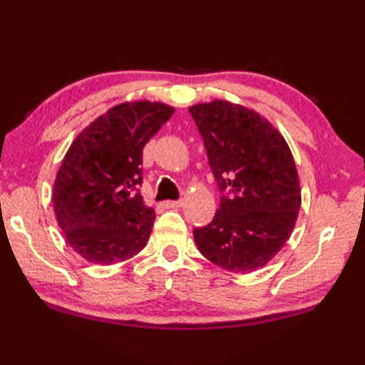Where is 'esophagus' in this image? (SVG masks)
<instances>
[{"label":"esophagus","mask_w":365,"mask_h":365,"mask_svg":"<svg viewBox=\"0 0 365 365\" xmlns=\"http://www.w3.org/2000/svg\"><path fill=\"white\" fill-rule=\"evenodd\" d=\"M164 206H165V207H168V209L181 207V206H182V200H176V201H165Z\"/></svg>","instance_id":"esophagus-1"}]
</instances>
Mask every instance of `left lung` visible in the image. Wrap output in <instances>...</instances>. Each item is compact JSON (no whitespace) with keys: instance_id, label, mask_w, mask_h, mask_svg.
<instances>
[{"instance_id":"obj_1","label":"left lung","mask_w":365,"mask_h":365,"mask_svg":"<svg viewBox=\"0 0 365 365\" xmlns=\"http://www.w3.org/2000/svg\"><path fill=\"white\" fill-rule=\"evenodd\" d=\"M222 190L214 220L193 230L200 253L234 273L261 269L284 247L299 205L284 137L261 114L225 100L189 108Z\"/></svg>"}]
</instances>
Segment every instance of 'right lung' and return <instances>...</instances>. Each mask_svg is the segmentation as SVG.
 I'll use <instances>...</instances> for the list:
<instances>
[{"label": "right lung", "instance_id": "add662e5", "mask_svg": "<svg viewBox=\"0 0 365 365\" xmlns=\"http://www.w3.org/2000/svg\"><path fill=\"white\" fill-rule=\"evenodd\" d=\"M173 112L164 103H121L70 145L53 205L63 236L86 261L117 264L147 245L156 214L139 192L142 150Z\"/></svg>", "mask_w": 365, "mask_h": 365}]
</instances>
